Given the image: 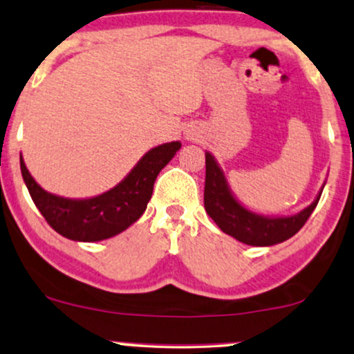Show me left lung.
Returning <instances> with one entry per match:
<instances>
[{
  "mask_svg": "<svg viewBox=\"0 0 354 354\" xmlns=\"http://www.w3.org/2000/svg\"><path fill=\"white\" fill-rule=\"evenodd\" d=\"M326 184V182H325ZM323 184V187H325ZM323 187L308 207L292 215H261L248 210L228 185L225 174L212 153L205 152V192L203 203L207 214L220 230L252 247H270L288 240L297 234L317 209Z\"/></svg>",
  "mask_w": 354,
  "mask_h": 354,
  "instance_id": "8db88e82",
  "label": "left lung"
}]
</instances>
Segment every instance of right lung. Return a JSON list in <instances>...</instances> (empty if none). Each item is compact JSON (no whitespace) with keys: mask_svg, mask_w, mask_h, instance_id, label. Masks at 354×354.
<instances>
[{"mask_svg":"<svg viewBox=\"0 0 354 354\" xmlns=\"http://www.w3.org/2000/svg\"><path fill=\"white\" fill-rule=\"evenodd\" d=\"M180 147L178 140L152 147L118 185L86 198L48 192L29 174L23 156H19V165L32 202L57 234L74 242H101L139 220L151 201L157 176Z\"/></svg>","mask_w":354,"mask_h":354,"instance_id":"1","label":"right lung"}]
</instances>
